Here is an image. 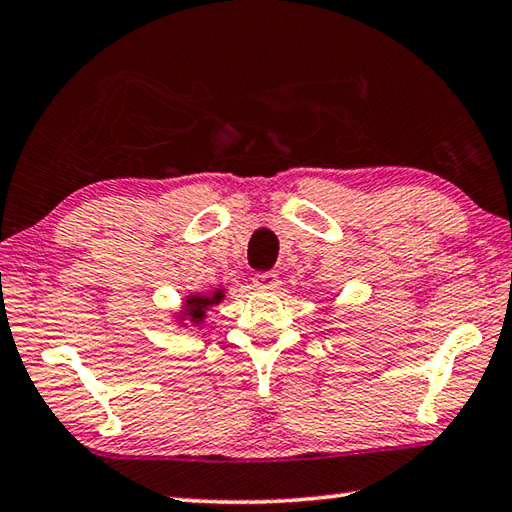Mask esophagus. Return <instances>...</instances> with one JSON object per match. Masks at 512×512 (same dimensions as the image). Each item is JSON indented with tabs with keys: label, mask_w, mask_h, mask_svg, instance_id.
<instances>
[{
	"label": "esophagus",
	"mask_w": 512,
	"mask_h": 512,
	"mask_svg": "<svg viewBox=\"0 0 512 512\" xmlns=\"http://www.w3.org/2000/svg\"><path fill=\"white\" fill-rule=\"evenodd\" d=\"M253 286L257 290H275L279 286V277L273 270H266V273H257L253 277Z\"/></svg>",
	"instance_id": "obj_1"
}]
</instances>
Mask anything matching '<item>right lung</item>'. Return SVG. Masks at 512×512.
Segmentation results:
<instances>
[{
  "mask_svg": "<svg viewBox=\"0 0 512 512\" xmlns=\"http://www.w3.org/2000/svg\"><path fill=\"white\" fill-rule=\"evenodd\" d=\"M224 297H226L224 288L208 290V293H190V295H186L184 310H179V315H175L177 324L188 326L186 322H190L193 326H199L206 319V310L210 306L224 302Z\"/></svg>",
  "mask_w": 512,
  "mask_h": 512,
  "instance_id": "right-lung-1",
  "label": "right lung"
}]
</instances>
